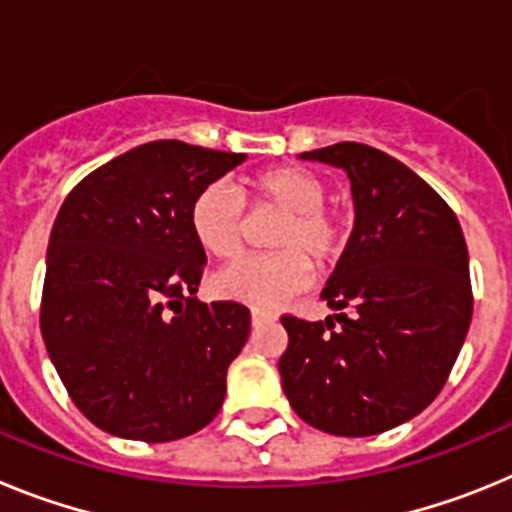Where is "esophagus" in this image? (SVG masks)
<instances>
[{
  "label": "esophagus",
  "instance_id": "esophagus-1",
  "mask_svg": "<svg viewBox=\"0 0 512 512\" xmlns=\"http://www.w3.org/2000/svg\"><path fill=\"white\" fill-rule=\"evenodd\" d=\"M271 312H264V310H251V323L253 325H264V323H271Z\"/></svg>",
  "mask_w": 512,
  "mask_h": 512
}]
</instances>
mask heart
Masks as SVG:
<instances>
[{
	"label": "heart",
	"instance_id": "b5f03b06",
	"mask_svg": "<svg viewBox=\"0 0 512 512\" xmlns=\"http://www.w3.org/2000/svg\"><path fill=\"white\" fill-rule=\"evenodd\" d=\"M248 200L256 212H274L279 223L269 235L277 253L246 259L212 277L220 300L251 307H277L310 282V266L328 271L346 251L348 220L341 210L325 205L328 187L305 166H274L248 176ZM194 241L212 259L230 261L246 243V212L238 194L215 182L194 194L189 207Z\"/></svg>",
	"mask_w": 512,
	"mask_h": 512
}]
</instances>
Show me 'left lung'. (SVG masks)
<instances>
[{
	"label": "left lung",
	"mask_w": 512,
	"mask_h": 512,
	"mask_svg": "<svg viewBox=\"0 0 512 512\" xmlns=\"http://www.w3.org/2000/svg\"><path fill=\"white\" fill-rule=\"evenodd\" d=\"M351 179L356 223L320 292L333 315H282L289 405L333 436L415 418L449 379L472 323L469 253L454 210L415 171L364 143L307 151Z\"/></svg>",
	"instance_id": "1"
}]
</instances>
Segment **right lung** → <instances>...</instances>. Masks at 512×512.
<instances>
[{
    "label": "right lung",
    "instance_id": "right-lung-1",
    "mask_svg": "<svg viewBox=\"0 0 512 512\" xmlns=\"http://www.w3.org/2000/svg\"><path fill=\"white\" fill-rule=\"evenodd\" d=\"M243 161L153 140L84 176L58 210L40 333L76 408L112 436L176 441L223 408L251 312L194 297L207 256L189 207Z\"/></svg>",
    "mask_w": 512,
    "mask_h": 512
}]
</instances>
